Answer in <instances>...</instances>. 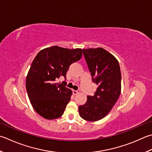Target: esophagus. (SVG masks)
<instances>
[{
	"instance_id": "1",
	"label": "esophagus",
	"mask_w": 152,
	"mask_h": 152,
	"mask_svg": "<svg viewBox=\"0 0 152 152\" xmlns=\"http://www.w3.org/2000/svg\"><path fill=\"white\" fill-rule=\"evenodd\" d=\"M80 91V90H72V93H73V94L74 95H76V94H78L79 92Z\"/></svg>"
}]
</instances>
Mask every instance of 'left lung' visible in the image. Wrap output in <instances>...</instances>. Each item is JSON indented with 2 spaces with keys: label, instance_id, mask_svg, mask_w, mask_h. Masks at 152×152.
Returning a JSON list of instances; mask_svg holds the SVG:
<instances>
[{
  "label": "left lung",
  "instance_id": "8db88e82",
  "mask_svg": "<svg viewBox=\"0 0 152 152\" xmlns=\"http://www.w3.org/2000/svg\"><path fill=\"white\" fill-rule=\"evenodd\" d=\"M83 55L91 73L92 81L97 86L93 96L78 107L80 116L88 121H97L107 115L119 97L121 73L118 61L103 48L83 49Z\"/></svg>",
  "mask_w": 152,
  "mask_h": 152
}]
</instances>
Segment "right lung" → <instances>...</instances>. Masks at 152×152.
<instances>
[{"mask_svg":"<svg viewBox=\"0 0 152 152\" xmlns=\"http://www.w3.org/2000/svg\"><path fill=\"white\" fill-rule=\"evenodd\" d=\"M81 49H68L58 46L44 49L33 61L26 81V90L33 107L46 119L63 115L72 91L66 82H56L60 77L66 79L70 66L82 57Z\"/></svg>","mask_w":152,"mask_h":152,"instance_id":"right-lung-1","label":"right lung"}]
</instances>
